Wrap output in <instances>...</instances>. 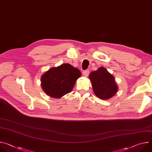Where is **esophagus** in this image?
Returning a JSON list of instances; mask_svg holds the SVG:
<instances>
[{"mask_svg": "<svg viewBox=\"0 0 152 152\" xmlns=\"http://www.w3.org/2000/svg\"><path fill=\"white\" fill-rule=\"evenodd\" d=\"M89 73H90L89 70H84V71L83 72V76H85V77H87V76L89 75Z\"/></svg>", "mask_w": 152, "mask_h": 152, "instance_id": "esophagus-1", "label": "esophagus"}]
</instances>
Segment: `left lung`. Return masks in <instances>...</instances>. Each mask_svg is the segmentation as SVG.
<instances>
[{
    "mask_svg": "<svg viewBox=\"0 0 152 152\" xmlns=\"http://www.w3.org/2000/svg\"><path fill=\"white\" fill-rule=\"evenodd\" d=\"M89 78L91 80L94 93L100 99L106 100L114 96L117 92L118 86L114 76L103 67L92 72Z\"/></svg>",
    "mask_w": 152,
    "mask_h": 152,
    "instance_id": "left-lung-1",
    "label": "left lung"
}]
</instances>
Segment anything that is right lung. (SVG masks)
I'll return each instance as SVG.
<instances>
[{
  "label": "right lung",
  "mask_w": 152,
  "mask_h": 152,
  "mask_svg": "<svg viewBox=\"0 0 152 152\" xmlns=\"http://www.w3.org/2000/svg\"><path fill=\"white\" fill-rule=\"evenodd\" d=\"M80 76L79 69L69 64H63L49 69L42 76L41 87L48 95L58 99L72 91Z\"/></svg>",
  "instance_id": "1"
}]
</instances>
